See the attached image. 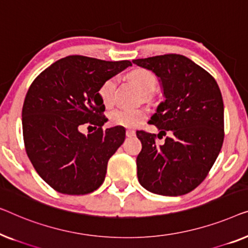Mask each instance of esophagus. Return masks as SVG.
I'll list each match as a JSON object with an SVG mask.
<instances>
[{
    "label": "esophagus",
    "mask_w": 248,
    "mask_h": 248,
    "mask_svg": "<svg viewBox=\"0 0 248 248\" xmlns=\"http://www.w3.org/2000/svg\"><path fill=\"white\" fill-rule=\"evenodd\" d=\"M135 135V130H131V129H127V130H125V136H127V137H134Z\"/></svg>",
    "instance_id": "esophagus-1"
}]
</instances>
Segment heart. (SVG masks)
I'll return each instance as SVG.
<instances>
[{
    "instance_id": "heart-1",
    "label": "heart",
    "mask_w": 248,
    "mask_h": 248,
    "mask_svg": "<svg viewBox=\"0 0 248 248\" xmlns=\"http://www.w3.org/2000/svg\"><path fill=\"white\" fill-rule=\"evenodd\" d=\"M129 78H130L136 86L144 94H152L156 90V86H157V79L147 69H135V71H132L129 74ZM116 88L117 78H111L107 79L101 85L99 90V95L106 106H110L113 102ZM146 116H147V113H146L145 110L119 108V109L111 111L110 120L113 124L123 125V127L127 128H135L144 121Z\"/></svg>"
}]
</instances>
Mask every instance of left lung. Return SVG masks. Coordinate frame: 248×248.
I'll return each instance as SVG.
<instances>
[{"mask_svg": "<svg viewBox=\"0 0 248 248\" xmlns=\"http://www.w3.org/2000/svg\"><path fill=\"white\" fill-rule=\"evenodd\" d=\"M155 73L162 101L151 118L159 135L170 131L163 145L156 135L138 131L139 183L149 192L177 197L194 190L205 179L224 142V102L216 79L186 56L169 54L135 59Z\"/></svg>", "mask_w": 248, "mask_h": 248, "instance_id": "left-lung-1", "label": "left lung"}]
</instances>
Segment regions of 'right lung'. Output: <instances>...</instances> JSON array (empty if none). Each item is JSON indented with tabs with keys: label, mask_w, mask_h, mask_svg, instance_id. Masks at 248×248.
Returning a JSON list of instances; mask_svg holds the SVG:
<instances>
[{
	"label": "right lung",
	"mask_w": 248,
	"mask_h": 248,
	"mask_svg": "<svg viewBox=\"0 0 248 248\" xmlns=\"http://www.w3.org/2000/svg\"><path fill=\"white\" fill-rule=\"evenodd\" d=\"M129 66V61L67 56L30 85L22 108L24 147L37 173L57 192L88 194L103 183L125 130L119 125L102 129L108 119L99 90ZM85 123L98 129L85 136L79 131Z\"/></svg>",
	"instance_id": "1"
}]
</instances>
